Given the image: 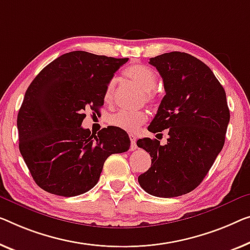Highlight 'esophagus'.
<instances>
[{
    "label": "esophagus",
    "instance_id": "esophagus-1",
    "mask_svg": "<svg viewBox=\"0 0 250 250\" xmlns=\"http://www.w3.org/2000/svg\"><path fill=\"white\" fill-rule=\"evenodd\" d=\"M129 138H130V141H131V146H130V148H131V150H136V149L138 148L136 136H133L131 133V135H129Z\"/></svg>",
    "mask_w": 250,
    "mask_h": 250
}]
</instances>
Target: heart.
<instances>
[{"label": "heart", "instance_id": "heart-1", "mask_svg": "<svg viewBox=\"0 0 250 250\" xmlns=\"http://www.w3.org/2000/svg\"><path fill=\"white\" fill-rule=\"evenodd\" d=\"M124 76L132 84H135L138 88L145 92L144 98L147 102L154 101L155 94L152 89L157 84V76L150 67L141 64L131 65L124 70ZM114 88V82L111 81L104 91V102L111 103L113 101ZM147 113L145 111H136V112L119 111L117 113L111 114L107 118V122L111 125L117 126V128L125 130V131L133 132L147 121Z\"/></svg>", "mask_w": 250, "mask_h": 250}]
</instances>
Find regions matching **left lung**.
<instances>
[{"instance_id":"left-lung-1","label":"left lung","mask_w":250,"mask_h":250,"mask_svg":"<svg viewBox=\"0 0 250 250\" xmlns=\"http://www.w3.org/2000/svg\"><path fill=\"white\" fill-rule=\"evenodd\" d=\"M166 95L149 125L150 132L168 129L167 144L144 138L151 166L138 177L148 194L175 197L200 185L225 145L230 112L226 92L208 67L194 56L172 51L150 58Z\"/></svg>"}]
</instances>
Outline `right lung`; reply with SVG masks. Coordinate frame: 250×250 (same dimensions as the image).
Wrapping results in <instances>:
<instances>
[{"instance_id": "1", "label": "right lung", "mask_w": 250, "mask_h": 250, "mask_svg": "<svg viewBox=\"0 0 250 250\" xmlns=\"http://www.w3.org/2000/svg\"><path fill=\"white\" fill-rule=\"evenodd\" d=\"M129 58L72 51L48 64L31 82L18 113L19 149L33 181L51 194L76 196L94 188L104 162L129 149L125 130L93 135L82 128L98 112L114 73Z\"/></svg>"}]
</instances>
